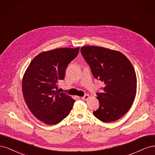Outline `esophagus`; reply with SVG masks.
Listing matches in <instances>:
<instances>
[{
  "label": "esophagus",
  "instance_id": "obj_1",
  "mask_svg": "<svg viewBox=\"0 0 155 155\" xmlns=\"http://www.w3.org/2000/svg\"><path fill=\"white\" fill-rule=\"evenodd\" d=\"M89 97H90V96H89L88 94H86L83 97H81V99L83 100H87L88 99H89Z\"/></svg>",
  "mask_w": 155,
  "mask_h": 155
}]
</instances>
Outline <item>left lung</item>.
I'll use <instances>...</instances> for the list:
<instances>
[{
	"label": "left lung",
	"mask_w": 155,
	"mask_h": 155,
	"mask_svg": "<svg viewBox=\"0 0 155 155\" xmlns=\"http://www.w3.org/2000/svg\"><path fill=\"white\" fill-rule=\"evenodd\" d=\"M81 52L94 77L105 85L103 92L97 94L100 107L94 115L105 123L119 120L130 109L137 94L132 63L120 51L100 46H83Z\"/></svg>",
	"instance_id": "1"
}]
</instances>
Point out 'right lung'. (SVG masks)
<instances>
[{"mask_svg": "<svg viewBox=\"0 0 155 155\" xmlns=\"http://www.w3.org/2000/svg\"><path fill=\"white\" fill-rule=\"evenodd\" d=\"M79 50L59 48L41 52L33 59L23 75L22 91L27 106L46 124L59 123L72 109L75 100L58 91V82L64 79L68 64Z\"/></svg>", "mask_w": 155, "mask_h": 155, "instance_id": "obj_1", "label": "right lung"}]
</instances>
